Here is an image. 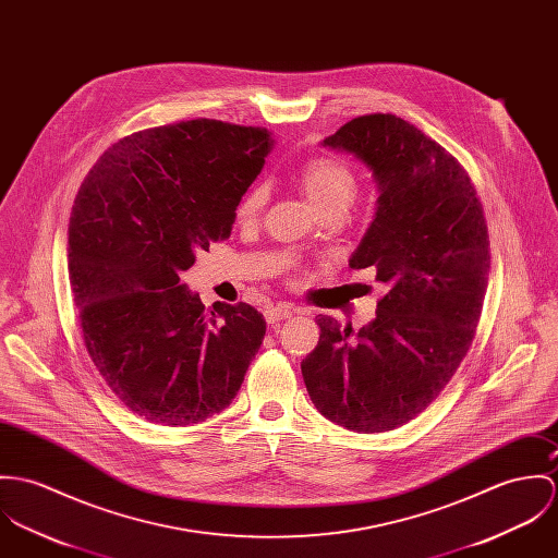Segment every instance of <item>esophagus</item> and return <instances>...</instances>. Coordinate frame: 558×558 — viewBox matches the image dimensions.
<instances>
[{
  "label": "esophagus",
  "mask_w": 558,
  "mask_h": 558,
  "mask_svg": "<svg viewBox=\"0 0 558 558\" xmlns=\"http://www.w3.org/2000/svg\"><path fill=\"white\" fill-rule=\"evenodd\" d=\"M295 308L289 306V304H276V306H267L265 308V320L267 323H278V320H284V318H291Z\"/></svg>",
  "instance_id": "1"
}]
</instances>
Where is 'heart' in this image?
I'll list each match as a JSON object with an SVG mask.
<instances>
[{
  "label": "heart",
  "instance_id": "heart-1",
  "mask_svg": "<svg viewBox=\"0 0 558 558\" xmlns=\"http://www.w3.org/2000/svg\"><path fill=\"white\" fill-rule=\"evenodd\" d=\"M300 186L306 192L312 207L316 211L327 207H344L353 201L355 194V173L347 162L333 156H314L306 160L298 173ZM265 205V187L252 186L238 203V218L254 220Z\"/></svg>",
  "mask_w": 558,
  "mask_h": 558
}]
</instances>
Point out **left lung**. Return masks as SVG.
<instances>
[{
  "label": "left lung",
  "instance_id": "left-lung-1",
  "mask_svg": "<svg viewBox=\"0 0 558 558\" xmlns=\"http://www.w3.org/2000/svg\"><path fill=\"white\" fill-rule=\"evenodd\" d=\"M323 145L372 171L376 214L349 265L374 267L387 293L360 331L318 314L302 374L323 417L387 433L430 407L475 338L490 274L484 207L462 165L391 113L355 118Z\"/></svg>",
  "mask_w": 558,
  "mask_h": 558
}]
</instances>
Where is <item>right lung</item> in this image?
Wrapping results in <instances>:
<instances>
[{
    "mask_svg": "<svg viewBox=\"0 0 558 558\" xmlns=\"http://www.w3.org/2000/svg\"><path fill=\"white\" fill-rule=\"evenodd\" d=\"M271 132L190 120L134 132L78 187L68 274L87 353L125 407L162 426L225 411L263 344L265 318L180 282L196 252L231 238Z\"/></svg>",
    "mask_w": 558,
    "mask_h": 558,
    "instance_id": "add662e5",
    "label": "right lung"
}]
</instances>
